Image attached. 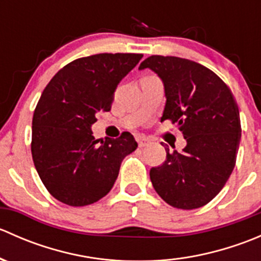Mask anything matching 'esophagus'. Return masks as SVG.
I'll list each match as a JSON object with an SVG mask.
<instances>
[{
	"instance_id": "esophagus-1",
	"label": "esophagus",
	"mask_w": 261,
	"mask_h": 261,
	"mask_svg": "<svg viewBox=\"0 0 261 261\" xmlns=\"http://www.w3.org/2000/svg\"><path fill=\"white\" fill-rule=\"evenodd\" d=\"M136 140H138V144H139V147H144L146 146L147 144H149V140L145 138V136H141L139 135L138 138H136Z\"/></svg>"
}]
</instances>
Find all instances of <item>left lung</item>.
<instances>
[{"label": "left lung", "mask_w": 261, "mask_h": 261, "mask_svg": "<svg viewBox=\"0 0 261 261\" xmlns=\"http://www.w3.org/2000/svg\"><path fill=\"white\" fill-rule=\"evenodd\" d=\"M150 69L163 82L162 120H172L186 139L183 151H170L151 168L150 179L168 204L199 208L212 201L230 178L241 139L239 107L230 88L212 70L193 60L151 55L139 69Z\"/></svg>", "instance_id": "left-lung-1"}]
</instances>
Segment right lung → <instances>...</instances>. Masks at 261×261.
Returning <instances> with one entry per match:
<instances>
[{
  "label": "right lung",
  "mask_w": 261,
  "mask_h": 261,
  "mask_svg": "<svg viewBox=\"0 0 261 261\" xmlns=\"http://www.w3.org/2000/svg\"><path fill=\"white\" fill-rule=\"evenodd\" d=\"M143 54L80 58L53 77L33 117L31 154L38 174L54 198L74 207L106 196L122 160L138 143L130 133L98 144L92 135L96 114L111 110L118 83Z\"/></svg>",
  "instance_id": "add662e5"
}]
</instances>
